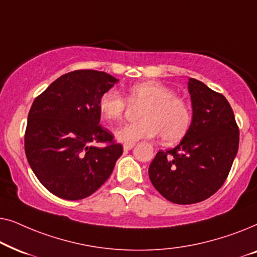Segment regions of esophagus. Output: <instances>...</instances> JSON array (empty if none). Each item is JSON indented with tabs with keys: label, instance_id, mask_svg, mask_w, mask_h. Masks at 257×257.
<instances>
[{
	"label": "esophagus",
	"instance_id": "1",
	"mask_svg": "<svg viewBox=\"0 0 257 257\" xmlns=\"http://www.w3.org/2000/svg\"><path fill=\"white\" fill-rule=\"evenodd\" d=\"M135 145H136L135 143H126V144H124V150H125V151L132 150L133 147H135Z\"/></svg>",
	"mask_w": 257,
	"mask_h": 257
}]
</instances>
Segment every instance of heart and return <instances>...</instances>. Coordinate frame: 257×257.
<instances>
[{"instance_id":"b5f03b06","label":"heart","mask_w":257,"mask_h":257,"mask_svg":"<svg viewBox=\"0 0 257 257\" xmlns=\"http://www.w3.org/2000/svg\"><path fill=\"white\" fill-rule=\"evenodd\" d=\"M127 99L131 103L145 105L139 114L142 120L115 130V137L122 143H135L159 135L165 143H175L191 126L192 113L188 104L174 96L173 90L156 80L133 84L128 87ZM98 107L107 121H118L124 115L126 100L118 91L110 89L100 96Z\"/></svg>"}]
</instances>
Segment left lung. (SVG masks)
<instances>
[{
    "label": "left lung",
    "instance_id": "left-lung-1",
    "mask_svg": "<svg viewBox=\"0 0 257 257\" xmlns=\"http://www.w3.org/2000/svg\"><path fill=\"white\" fill-rule=\"evenodd\" d=\"M193 117L174 149L159 151L149 168L154 188L178 205L212 196L229 174L238 150V126L223 94L189 78Z\"/></svg>",
    "mask_w": 257,
    "mask_h": 257
}]
</instances>
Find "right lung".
<instances>
[{
	"instance_id": "add662e5",
	"label": "right lung",
	"mask_w": 257,
	"mask_h": 257,
	"mask_svg": "<svg viewBox=\"0 0 257 257\" xmlns=\"http://www.w3.org/2000/svg\"><path fill=\"white\" fill-rule=\"evenodd\" d=\"M117 78L96 70H76L51 83L28 114L24 150L41 184L65 200L93 194L110 177L122 146L99 125L98 101ZM107 144L105 148L92 145Z\"/></svg>"
}]
</instances>
